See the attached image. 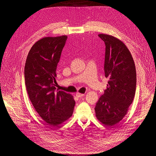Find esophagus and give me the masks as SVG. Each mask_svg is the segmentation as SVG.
Wrapping results in <instances>:
<instances>
[{"label":"esophagus","mask_w":156,"mask_h":156,"mask_svg":"<svg viewBox=\"0 0 156 156\" xmlns=\"http://www.w3.org/2000/svg\"><path fill=\"white\" fill-rule=\"evenodd\" d=\"M76 96L78 97H84V94H81V93H79V92H77V93L76 94Z\"/></svg>","instance_id":"34e87169"}]
</instances>
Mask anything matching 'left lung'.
Listing matches in <instances>:
<instances>
[{
	"mask_svg": "<svg viewBox=\"0 0 156 156\" xmlns=\"http://www.w3.org/2000/svg\"><path fill=\"white\" fill-rule=\"evenodd\" d=\"M105 42L104 70L108 78L107 89L94 108L96 117L105 125L121 121L133 102L136 90V69L130 51L113 36L99 34Z\"/></svg>",
	"mask_w": 156,
	"mask_h": 156,
	"instance_id": "8db88e82",
	"label": "left lung"
}]
</instances>
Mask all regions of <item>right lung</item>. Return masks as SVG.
Instances as JSON below:
<instances>
[{
    "instance_id": "obj_1",
    "label": "right lung",
    "mask_w": 156,
    "mask_h": 156,
    "mask_svg": "<svg viewBox=\"0 0 156 156\" xmlns=\"http://www.w3.org/2000/svg\"><path fill=\"white\" fill-rule=\"evenodd\" d=\"M68 37H48L32 46L25 66V82L29 98L47 123L57 126L71 117L75 101L64 91L56 90V69Z\"/></svg>"
}]
</instances>
